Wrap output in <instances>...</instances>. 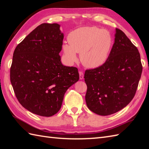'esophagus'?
<instances>
[{"label":"esophagus","instance_id":"esophagus-1","mask_svg":"<svg viewBox=\"0 0 149 149\" xmlns=\"http://www.w3.org/2000/svg\"><path fill=\"white\" fill-rule=\"evenodd\" d=\"M84 78V74H83V72H79V79L81 80L83 79Z\"/></svg>","mask_w":149,"mask_h":149}]
</instances>
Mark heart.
Returning <instances> with one entry per match:
<instances>
[{"instance_id":"obj_1","label":"heart","mask_w":149,"mask_h":149,"mask_svg":"<svg viewBox=\"0 0 149 149\" xmlns=\"http://www.w3.org/2000/svg\"><path fill=\"white\" fill-rule=\"evenodd\" d=\"M68 41L69 44L63 45L66 59L70 63L77 61V53H80L82 64L89 68L99 67L106 63L113 44L111 33L95 26L73 31L69 34Z\"/></svg>"}]
</instances>
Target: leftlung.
<instances>
[{
  "mask_svg": "<svg viewBox=\"0 0 149 149\" xmlns=\"http://www.w3.org/2000/svg\"><path fill=\"white\" fill-rule=\"evenodd\" d=\"M141 72L138 49L123 31L116 29L115 43L106 63L85 72L88 107L101 116L122 109L134 97Z\"/></svg>",
  "mask_w": 149,
  "mask_h": 149,
  "instance_id": "8db88e82",
  "label": "left lung"
}]
</instances>
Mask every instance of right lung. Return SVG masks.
Wrapping results in <instances>:
<instances>
[{
	"instance_id": "right-lung-1",
	"label": "right lung",
	"mask_w": 149,
	"mask_h": 149,
	"mask_svg": "<svg viewBox=\"0 0 149 149\" xmlns=\"http://www.w3.org/2000/svg\"><path fill=\"white\" fill-rule=\"evenodd\" d=\"M64 35L58 24H42L16 47L10 80L18 102L30 112L51 116L59 111L65 93L79 81L78 69L61 61Z\"/></svg>"
}]
</instances>
